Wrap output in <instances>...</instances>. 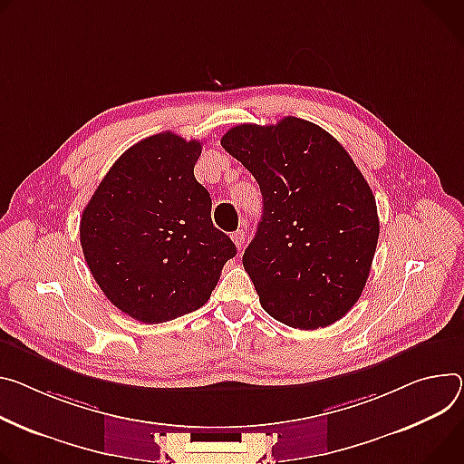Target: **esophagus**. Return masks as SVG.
I'll list each match as a JSON object with an SVG mask.
<instances>
[{"label": "esophagus", "mask_w": 464, "mask_h": 464, "mask_svg": "<svg viewBox=\"0 0 464 464\" xmlns=\"http://www.w3.org/2000/svg\"><path fill=\"white\" fill-rule=\"evenodd\" d=\"M231 238H233V242H235V246H237L238 249H242V247H244V244H246L247 235H246V231H244V229H237L235 233H231Z\"/></svg>", "instance_id": "1"}]
</instances>
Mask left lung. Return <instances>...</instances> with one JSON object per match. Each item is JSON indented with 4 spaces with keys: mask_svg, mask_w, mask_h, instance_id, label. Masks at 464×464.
<instances>
[{
    "mask_svg": "<svg viewBox=\"0 0 464 464\" xmlns=\"http://www.w3.org/2000/svg\"><path fill=\"white\" fill-rule=\"evenodd\" d=\"M222 148L261 187L263 218L242 265L263 309L300 329L341 320L361 298L379 237L375 198L348 151L296 116L240 123Z\"/></svg>",
    "mask_w": 464,
    "mask_h": 464,
    "instance_id": "left-lung-1",
    "label": "left lung"
}]
</instances>
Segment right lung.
<instances>
[{
  "instance_id": "1",
  "label": "right lung",
  "mask_w": 464,
  "mask_h": 464,
  "mask_svg": "<svg viewBox=\"0 0 464 464\" xmlns=\"http://www.w3.org/2000/svg\"><path fill=\"white\" fill-rule=\"evenodd\" d=\"M201 142L164 131L111 166L82 210L79 235L92 277L112 305L160 324L207 304L237 256L210 220V196L194 178Z\"/></svg>"
}]
</instances>
